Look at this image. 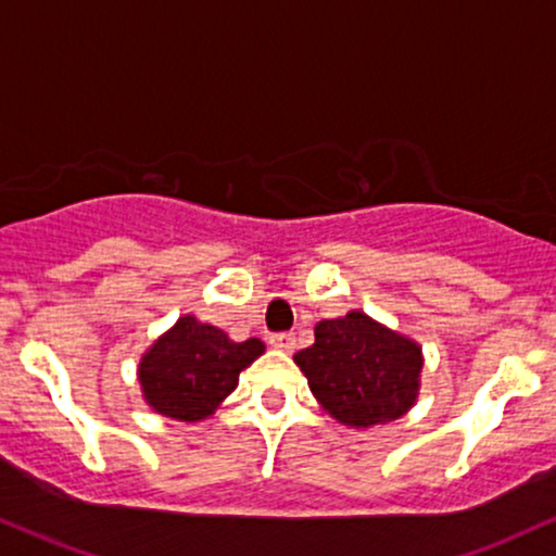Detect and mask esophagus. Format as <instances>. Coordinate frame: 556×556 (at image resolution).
<instances>
[{
  "mask_svg": "<svg viewBox=\"0 0 556 556\" xmlns=\"http://www.w3.org/2000/svg\"><path fill=\"white\" fill-rule=\"evenodd\" d=\"M269 342L274 346H279V350L292 352V350H295V333H292V331H277V333H271Z\"/></svg>",
  "mask_w": 556,
  "mask_h": 556,
  "instance_id": "esophagus-1",
  "label": "esophagus"
}]
</instances>
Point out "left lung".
I'll list each match as a JSON object with an SVG mask.
<instances>
[{
    "label": "left lung",
    "mask_w": 556,
    "mask_h": 556,
    "mask_svg": "<svg viewBox=\"0 0 556 556\" xmlns=\"http://www.w3.org/2000/svg\"><path fill=\"white\" fill-rule=\"evenodd\" d=\"M313 396L352 427L383 425L412 409L422 350L365 313L320 320L316 342L295 354Z\"/></svg>",
    "instance_id": "obj_1"
}]
</instances>
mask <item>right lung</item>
Instances as JSON below:
<instances>
[{
	"label": "right lung",
	"instance_id": "right-lung-1",
	"mask_svg": "<svg viewBox=\"0 0 556 556\" xmlns=\"http://www.w3.org/2000/svg\"><path fill=\"white\" fill-rule=\"evenodd\" d=\"M264 344L258 339L232 342L217 326L193 316L160 337L139 365V383L152 409L180 422H197L230 396Z\"/></svg>",
	"mask_w": 556,
	"mask_h": 556
}]
</instances>
